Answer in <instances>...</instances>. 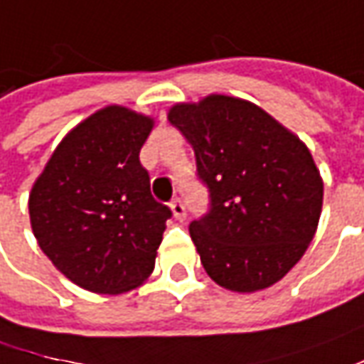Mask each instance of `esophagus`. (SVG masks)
Instances as JSON below:
<instances>
[{"label": "esophagus", "mask_w": 364, "mask_h": 364, "mask_svg": "<svg viewBox=\"0 0 364 364\" xmlns=\"http://www.w3.org/2000/svg\"><path fill=\"white\" fill-rule=\"evenodd\" d=\"M171 211H173L175 220L183 221L185 218H187V213H185V205H183L181 199H173V201H171Z\"/></svg>", "instance_id": "34e87169"}]
</instances>
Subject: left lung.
I'll return each mask as SVG.
<instances>
[{
    "label": "left lung",
    "mask_w": 364,
    "mask_h": 364,
    "mask_svg": "<svg viewBox=\"0 0 364 364\" xmlns=\"http://www.w3.org/2000/svg\"><path fill=\"white\" fill-rule=\"evenodd\" d=\"M191 143L211 209L189 233L207 276L232 292L282 280L318 228L324 185L308 146L266 110L228 95L167 114Z\"/></svg>",
    "instance_id": "left-lung-1"
}]
</instances>
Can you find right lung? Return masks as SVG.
<instances>
[{"label": "right lung", "mask_w": 364, "mask_h": 364, "mask_svg": "<svg viewBox=\"0 0 364 364\" xmlns=\"http://www.w3.org/2000/svg\"><path fill=\"white\" fill-rule=\"evenodd\" d=\"M155 120L110 105L60 141L30 191V223L70 282L122 294L151 276L171 209L139 161Z\"/></svg>", "instance_id": "add662e5"}]
</instances>
